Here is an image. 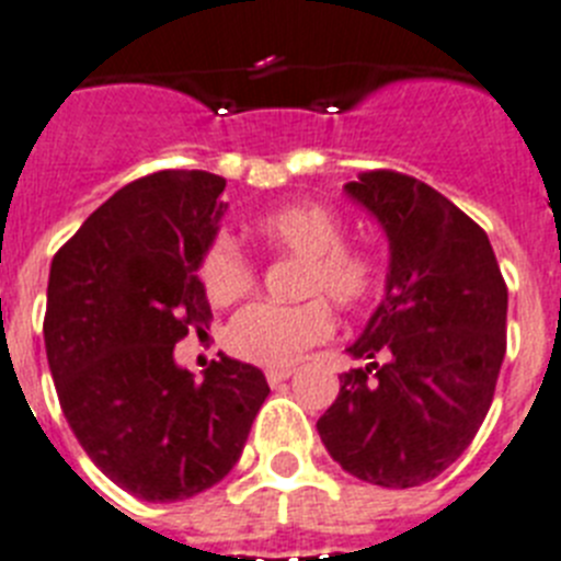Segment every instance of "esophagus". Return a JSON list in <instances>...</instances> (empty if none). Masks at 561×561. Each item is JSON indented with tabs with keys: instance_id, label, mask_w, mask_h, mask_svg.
<instances>
[{
	"instance_id": "1",
	"label": "esophagus",
	"mask_w": 561,
	"mask_h": 561,
	"mask_svg": "<svg viewBox=\"0 0 561 561\" xmlns=\"http://www.w3.org/2000/svg\"><path fill=\"white\" fill-rule=\"evenodd\" d=\"M291 375H295V371H291L289 366H286V368H266V380H270V386H277V382L289 380Z\"/></svg>"
}]
</instances>
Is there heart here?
Returning a JSON list of instances; mask_svg holds the SVG:
<instances>
[{"label": "heart", "mask_w": 561, "mask_h": 561, "mask_svg": "<svg viewBox=\"0 0 561 561\" xmlns=\"http://www.w3.org/2000/svg\"><path fill=\"white\" fill-rule=\"evenodd\" d=\"M252 234L266 247L304 261L298 295H327L337 306H360L377 289V257L343 241V221L323 204L300 201L270 209L252 221ZM198 277L213 304H229L252 286L255 270L229 234H218L201 257ZM332 329V312L320 298L289 306L255 300L232 314L224 329V346L238 360L286 368L300 360L306 348L327 340Z\"/></svg>", "instance_id": "1"}]
</instances>
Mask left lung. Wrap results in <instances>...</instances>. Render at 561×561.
<instances>
[{
  "instance_id": "1",
  "label": "left lung",
  "mask_w": 561,
  "mask_h": 561,
  "mask_svg": "<svg viewBox=\"0 0 561 561\" xmlns=\"http://www.w3.org/2000/svg\"><path fill=\"white\" fill-rule=\"evenodd\" d=\"M343 190L375 215L391 257L386 295L346 348L368 366L340 375L318 434L357 480L423 485L466 451L491 409L508 286L480 224L434 186L371 170Z\"/></svg>"
}]
</instances>
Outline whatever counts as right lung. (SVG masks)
Returning a JSON list of instances; mask_svg holds the SVG:
<instances>
[{"label":"right lung","instance_id":"add662e5","mask_svg":"<svg viewBox=\"0 0 561 561\" xmlns=\"http://www.w3.org/2000/svg\"><path fill=\"white\" fill-rule=\"evenodd\" d=\"M227 181L161 170L122 186L56 252L45 348L76 439L118 488L179 502L241 459L270 394L261 368L221 354L195 380L172 357L209 327L201 257L227 213Z\"/></svg>","mask_w":561,"mask_h":561}]
</instances>
